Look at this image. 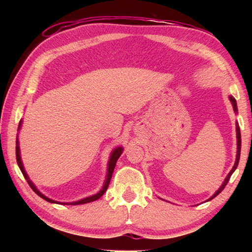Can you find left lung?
Returning a JSON list of instances; mask_svg holds the SVG:
<instances>
[{"label": "left lung", "instance_id": "1", "mask_svg": "<svg viewBox=\"0 0 252 252\" xmlns=\"http://www.w3.org/2000/svg\"><path fill=\"white\" fill-rule=\"evenodd\" d=\"M229 99H230V101H231V103H232V106H233V110H234V112H237V101H236V99H234L233 96H231L230 95L229 96ZM236 131H237V157H236V162H234V165H233V168L231 169V171H230L229 173H228V176H227V178L224 179V181H223V183H222V186H221L220 188H219V190H217V192L212 195V197L210 198V199H208V201L209 200H212L213 198L215 197H217V195H218L221 191H222L223 189H224V187L227 186V183L229 182V179H230V177L232 176V173L234 172V170L237 169V167H238V163H239V159H240V151H241V134H240V127H239V125L238 123H236Z\"/></svg>", "mask_w": 252, "mask_h": 252}]
</instances>
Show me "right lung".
Instances as JSON below:
<instances>
[{"label":"right lung","instance_id":"right-lung-1","mask_svg":"<svg viewBox=\"0 0 252 252\" xmlns=\"http://www.w3.org/2000/svg\"><path fill=\"white\" fill-rule=\"evenodd\" d=\"M21 123H22V121H20L19 130H20ZM122 151H123V149H122L121 147H118V148L114 149V150L112 151V153H111V157H110V160H109V163H108V173H106V179H105V182H104L103 187H102V189L99 191V192H97L96 194H93V195H91V197H87V198H84V199H81V200H79V201H74V202H58V201H54V200L50 199V198H48V197H45L44 194H42V193L40 192V191L36 189V187L33 185L32 181L30 180V179H29V176H28V174H27V172H25L24 167H23V163H22V160H21V156H20V147H19V141H18V139H16V151H15V152H16V161H18V164H19V168H20V170H21V171H22V173H23L24 178L27 179V180H28L29 186L32 188V190H33L34 192H35L37 195H39V197H41L42 199H44L45 201L51 202V203L71 204V206H75V204H83V203H88V202L95 201V200H97V199H99V198H101L102 195H103V193L105 192L106 189H108V187H109V183H110V180H111V178H112L113 170H114V168H116L117 161H118L119 158H120V156H121Z\"/></svg>","mask_w":252,"mask_h":252}]
</instances>
